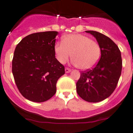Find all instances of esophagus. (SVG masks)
Returning a JSON list of instances; mask_svg holds the SVG:
<instances>
[{"label": "esophagus", "instance_id": "34e87169", "mask_svg": "<svg viewBox=\"0 0 133 133\" xmlns=\"http://www.w3.org/2000/svg\"><path fill=\"white\" fill-rule=\"evenodd\" d=\"M65 73H69V72H71V69H69V68H65Z\"/></svg>", "mask_w": 133, "mask_h": 133}]
</instances>
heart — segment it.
Returning <instances> with one entry per match:
<instances>
[{"label":"heart","mask_w":133,"mask_h":133,"mask_svg":"<svg viewBox=\"0 0 133 133\" xmlns=\"http://www.w3.org/2000/svg\"><path fill=\"white\" fill-rule=\"evenodd\" d=\"M62 43H56L54 52L57 60L64 64L72 57L73 63L82 70L94 68L101 55V49L96 42L81 34L64 36Z\"/></svg>","instance_id":"1"}]
</instances>
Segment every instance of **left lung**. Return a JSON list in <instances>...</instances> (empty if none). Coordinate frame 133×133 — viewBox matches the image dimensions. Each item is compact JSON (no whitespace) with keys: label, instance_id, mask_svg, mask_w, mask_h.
Listing matches in <instances>:
<instances>
[{"label":"left lung","instance_id":"obj_1","mask_svg":"<svg viewBox=\"0 0 133 133\" xmlns=\"http://www.w3.org/2000/svg\"><path fill=\"white\" fill-rule=\"evenodd\" d=\"M96 38L101 49V57L92 69L82 72L76 82V92L89 102H98L113 92L122 68L121 52L111 38L95 31H85Z\"/></svg>","mask_w":133,"mask_h":133}]
</instances>
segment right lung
Listing matches in <instances>:
<instances>
[{
  "label": "right lung",
  "instance_id": "right-lung-1",
  "mask_svg": "<svg viewBox=\"0 0 133 133\" xmlns=\"http://www.w3.org/2000/svg\"><path fill=\"white\" fill-rule=\"evenodd\" d=\"M57 31L26 36L17 44L12 60V73L17 88L30 101L43 102L57 91V80L65 73L55 58L54 46Z\"/></svg>",
  "mask_w": 133,
  "mask_h": 133
}]
</instances>
